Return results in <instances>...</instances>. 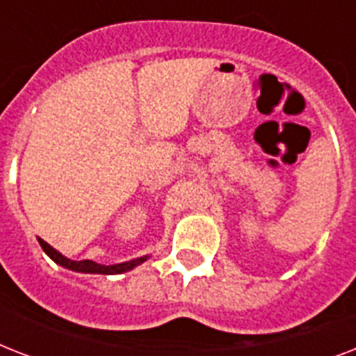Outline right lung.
<instances>
[{"mask_svg":"<svg viewBox=\"0 0 356 356\" xmlns=\"http://www.w3.org/2000/svg\"><path fill=\"white\" fill-rule=\"evenodd\" d=\"M38 242H40L42 249L49 254V259L55 260L57 264L64 266V268H68V270L74 271H83V273H103V275H114V273H123V271L133 270L134 266L142 264L147 257H140V259H134L131 262H123V264H113V266H103L97 264L94 260H70L66 257L55 251V249L49 245L47 242H44L42 238H38Z\"/></svg>","mask_w":356,"mask_h":356,"instance_id":"right-lung-1","label":"right lung"}]
</instances>
